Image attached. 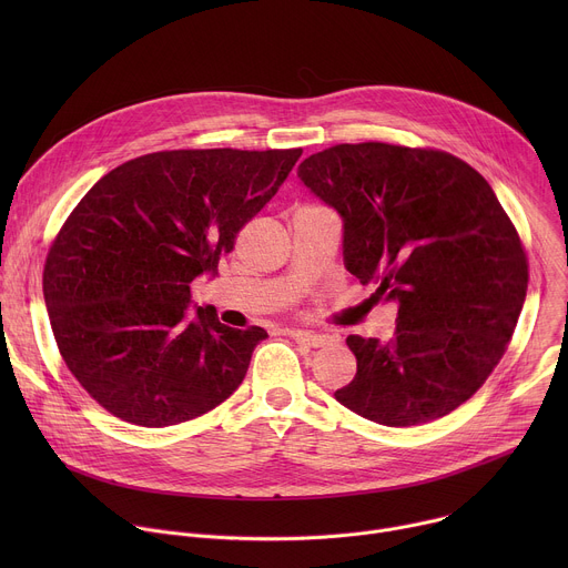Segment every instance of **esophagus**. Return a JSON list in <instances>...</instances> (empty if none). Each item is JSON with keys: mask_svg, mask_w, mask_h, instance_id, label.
<instances>
[{"mask_svg": "<svg viewBox=\"0 0 568 568\" xmlns=\"http://www.w3.org/2000/svg\"><path fill=\"white\" fill-rule=\"evenodd\" d=\"M292 337L310 348H323V346H331L335 342V337L331 335H323V333H307V331H292Z\"/></svg>", "mask_w": 568, "mask_h": 568, "instance_id": "34e87169", "label": "esophagus"}]
</instances>
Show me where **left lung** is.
<instances>
[{
    "mask_svg": "<svg viewBox=\"0 0 568 568\" xmlns=\"http://www.w3.org/2000/svg\"><path fill=\"white\" fill-rule=\"evenodd\" d=\"M296 175L342 217L346 270L397 305L393 339H346L357 373L337 402L386 427L447 416L499 364L526 301L493 186L447 152L375 141L310 154Z\"/></svg>",
    "mask_w": 568,
    "mask_h": 568,
    "instance_id": "8db88e82",
    "label": "left lung"
}]
</instances>
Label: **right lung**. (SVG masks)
<instances>
[{
  "mask_svg": "<svg viewBox=\"0 0 568 568\" xmlns=\"http://www.w3.org/2000/svg\"><path fill=\"white\" fill-rule=\"evenodd\" d=\"M294 150H171L101 178L60 229L44 303L60 355L103 409L171 427L224 402L247 375L263 328L191 310V283L215 276L235 233L281 189Z\"/></svg>",
  "mask_w": 568,
  "mask_h": 568,
  "instance_id": "add662e5",
  "label": "right lung"
}]
</instances>
